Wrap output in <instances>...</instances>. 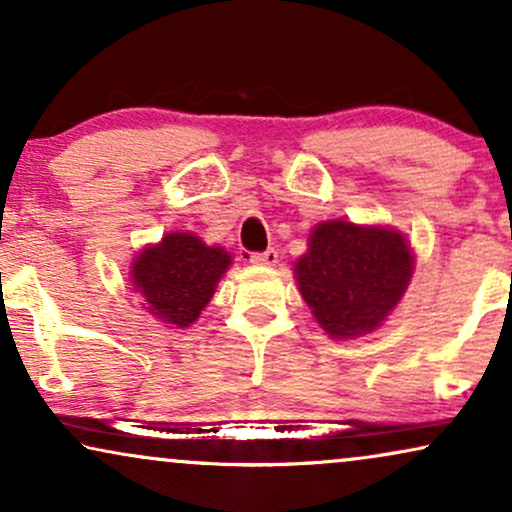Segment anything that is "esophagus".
<instances>
[{
  "label": "esophagus",
  "mask_w": 512,
  "mask_h": 512,
  "mask_svg": "<svg viewBox=\"0 0 512 512\" xmlns=\"http://www.w3.org/2000/svg\"><path fill=\"white\" fill-rule=\"evenodd\" d=\"M250 262L252 264H264V267H271V264L278 262V252L274 248L264 250V252H250Z\"/></svg>",
  "instance_id": "1"
}]
</instances>
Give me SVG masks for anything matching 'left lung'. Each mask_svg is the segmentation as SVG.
Segmentation results:
<instances>
[{"label":"left lung","mask_w":512,"mask_h":512,"mask_svg":"<svg viewBox=\"0 0 512 512\" xmlns=\"http://www.w3.org/2000/svg\"><path fill=\"white\" fill-rule=\"evenodd\" d=\"M295 274L323 331L357 338L397 307L413 274V257L397 231L338 219L316 226Z\"/></svg>","instance_id":"1"}]
</instances>
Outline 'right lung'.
<instances>
[{
	"instance_id": "add662e5",
	"label": "right lung",
	"mask_w": 512,
	"mask_h": 512,
	"mask_svg": "<svg viewBox=\"0 0 512 512\" xmlns=\"http://www.w3.org/2000/svg\"><path fill=\"white\" fill-rule=\"evenodd\" d=\"M231 260L222 248H208L193 234H167L134 260V288L148 312L186 328L200 316Z\"/></svg>"
}]
</instances>
